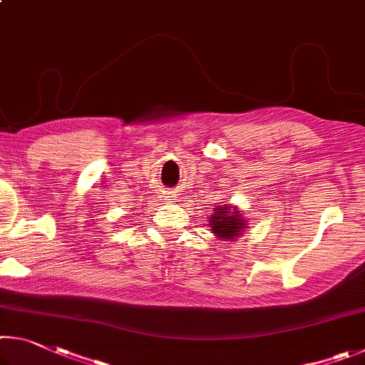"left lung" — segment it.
<instances>
[{"label":"left lung","instance_id":"8db88e82","mask_svg":"<svg viewBox=\"0 0 365 365\" xmlns=\"http://www.w3.org/2000/svg\"><path fill=\"white\" fill-rule=\"evenodd\" d=\"M211 232L220 240H233L242 235L246 228V220L243 219L242 211L235 209L230 205H220L214 207L212 217L207 220Z\"/></svg>","mask_w":365,"mask_h":365}]
</instances>
